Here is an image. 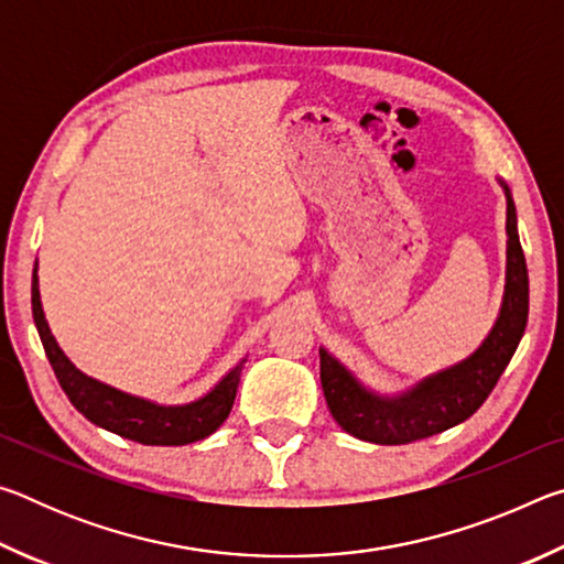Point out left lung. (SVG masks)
Instances as JSON below:
<instances>
[{
	"label": "left lung",
	"mask_w": 564,
	"mask_h": 564,
	"mask_svg": "<svg viewBox=\"0 0 564 564\" xmlns=\"http://www.w3.org/2000/svg\"><path fill=\"white\" fill-rule=\"evenodd\" d=\"M508 202V263L500 313L470 356L420 378L400 393H378L321 348V386L330 415L352 437L376 445H405L460 425L492 393L528 326L530 283L518 236V214L508 184L498 178Z\"/></svg>",
	"instance_id": "1"
}]
</instances>
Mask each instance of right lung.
Segmentation results:
<instances>
[{
  "label": "right lung",
  "mask_w": 564,
  "mask_h": 564,
  "mask_svg": "<svg viewBox=\"0 0 564 564\" xmlns=\"http://www.w3.org/2000/svg\"><path fill=\"white\" fill-rule=\"evenodd\" d=\"M32 313L46 358H50L56 380H59L66 398L72 400V405L84 417L91 420L94 425L104 427V431L129 437V441L141 445H188L216 433L228 413H231L246 358L238 360L202 398L181 405H164L154 403L149 398L123 393V390L109 383H101V380L82 373L64 356V350L52 336V328L44 316L36 263L32 273Z\"/></svg>",
  "instance_id": "obj_1"
}]
</instances>
